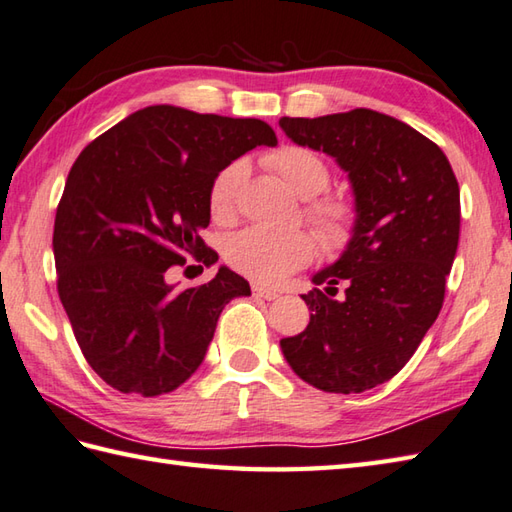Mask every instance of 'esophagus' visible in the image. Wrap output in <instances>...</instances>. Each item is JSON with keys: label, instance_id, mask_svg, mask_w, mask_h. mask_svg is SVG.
<instances>
[{"label": "esophagus", "instance_id": "obj_1", "mask_svg": "<svg viewBox=\"0 0 512 512\" xmlns=\"http://www.w3.org/2000/svg\"><path fill=\"white\" fill-rule=\"evenodd\" d=\"M252 291L256 298H265V300H276L280 294L276 289H269V287H260V285H252Z\"/></svg>", "mask_w": 512, "mask_h": 512}]
</instances>
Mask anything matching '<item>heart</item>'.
Returning <instances> with one entry per match:
<instances>
[{"instance_id":"b5f03b06","label":"heart","mask_w":512,"mask_h":512,"mask_svg":"<svg viewBox=\"0 0 512 512\" xmlns=\"http://www.w3.org/2000/svg\"><path fill=\"white\" fill-rule=\"evenodd\" d=\"M265 163L302 198L307 223L329 252H342L353 241L358 227V205L347 196L323 194L331 185V170L322 156L305 145H283L271 152ZM245 163L232 161L214 176L207 205L216 223H232L238 207V192L245 179ZM317 198L314 199L313 196ZM225 258L236 271L258 283L274 285L316 258L314 238L305 232L278 234L249 227L232 236L225 245Z\"/></svg>"}]
</instances>
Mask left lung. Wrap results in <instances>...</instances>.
<instances>
[{
  "label": "left lung",
  "mask_w": 512,
  "mask_h": 512,
  "mask_svg": "<svg viewBox=\"0 0 512 512\" xmlns=\"http://www.w3.org/2000/svg\"><path fill=\"white\" fill-rule=\"evenodd\" d=\"M287 137L349 172L358 227L338 263L302 296L307 329L283 338L289 367L327 393L391 380L440 314L460 243V185L440 145L389 114L356 108L283 117ZM344 286L336 301L337 287Z\"/></svg>",
  "instance_id": "1"
}]
</instances>
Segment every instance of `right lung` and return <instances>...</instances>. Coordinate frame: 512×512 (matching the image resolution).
I'll return each mask as SVG.
<instances>
[{
	"mask_svg": "<svg viewBox=\"0 0 512 512\" xmlns=\"http://www.w3.org/2000/svg\"><path fill=\"white\" fill-rule=\"evenodd\" d=\"M276 143L260 119L150 106L72 163L52 232L57 291L83 358L112 389L154 398L181 387L201 367L223 307L252 294L227 267L187 289L168 285V269L187 258L216 263L201 238L214 176Z\"/></svg>",
	"mask_w": 512,
	"mask_h": 512,
	"instance_id": "add662e5",
	"label": "right lung"
}]
</instances>
